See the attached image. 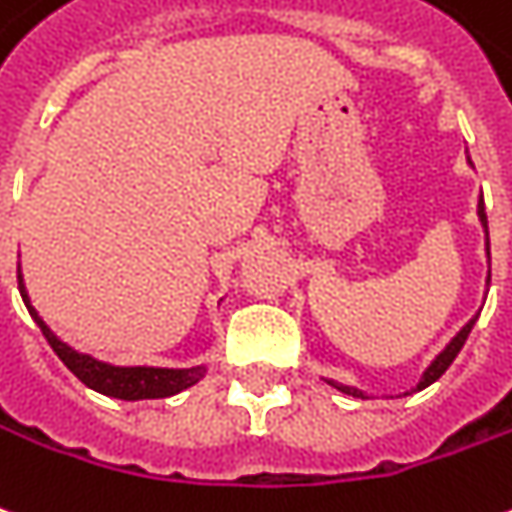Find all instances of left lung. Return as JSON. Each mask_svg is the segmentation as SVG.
Masks as SVG:
<instances>
[{"label":"left lung","mask_w":512,"mask_h":512,"mask_svg":"<svg viewBox=\"0 0 512 512\" xmlns=\"http://www.w3.org/2000/svg\"><path fill=\"white\" fill-rule=\"evenodd\" d=\"M468 163H471V160H468ZM477 213H480L482 227H485V252H488V257H491V241H488V216H485V202H482V196H480V205H477ZM488 280H491V277H488ZM474 321H477V316L471 318L466 327H463V330L457 332L455 338L449 341V346L443 349L441 355L432 360V366L427 368V371H424V377H421V382H418V385H416V391H421V388H427V385H432V382L438 380V377H441L446 368L452 366V360H455L457 352L463 349V343H466L468 332H471V327H474ZM330 385H335L338 391L349 393V396H360V399H366V393L357 391V388H349V385H338V382H332V380H330Z\"/></svg>","instance_id":"1"}]
</instances>
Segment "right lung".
<instances>
[{
	"label": "right lung",
	"instance_id": "1",
	"mask_svg": "<svg viewBox=\"0 0 512 512\" xmlns=\"http://www.w3.org/2000/svg\"><path fill=\"white\" fill-rule=\"evenodd\" d=\"M19 291L24 305L30 310V316L35 318V324L41 327L44 338L49 341V346L55 349V355L66 363L71 374L80 382H85L88 388L105 393V396H113V399H127V402H135V399H163V396H174V393L191 388L196 382L202 380L205 374V366L196 368H149V366H135V368H121V366H107L102 360H94L91 355H80L74 352L69 343H63L57 338L55 332L49 330L44 324V318L35 313V307L30 305V296H27V288H24V280H21L19 271Z\"/></svg>",
	"mask_w": 512,
	"mask_h": 512
}]
</instances>
